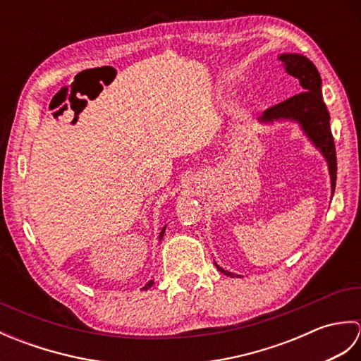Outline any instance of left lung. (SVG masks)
Masks as SVG:
<instances>
[{
	"label": "left lung",
	"instance_id": "1",
	"mask_svg": "<svg viewBox=\"0 0 361 361\" xmlns=\"http://www.w3.org/2000/svg\"><path fill=\"white\" fill-rule=\"evenodd\" d=\"M278 59L286 68L287 74L293 75L299 80V85L302 87V93L288 97L287 101L267 109L259 121L265 122V124L282 119L298 122L305 136L309 137L310 142L315 145L326 159L334 195L336 183V153L331 132V116H329L323 94H321V75L317 66L301 54H281ZM216 267L224 274L231 276V278L234 276V273L224 270L217 264Z\"/></svg>",
	"mask_w": 361,
	"mask_h": 361
}]
</instances>
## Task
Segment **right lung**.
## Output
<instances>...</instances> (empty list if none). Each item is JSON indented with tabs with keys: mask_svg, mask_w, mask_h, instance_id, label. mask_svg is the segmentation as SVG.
<instances>
[{
	"mask_svg": "<svg viewBox=\"0 0 361 361\" xmlns=\"http://www.w3.org/2000/svg\"><path fill=\"white\" fill-rule=\"evenodd\" d=\"M164 231H166V226H164L163 229H161V233H159V240H161V239H163V235H164ZM152 286H153V281H149V282H147V283H145V286L142 287V290H149V288H150Z\"/></svg>",
	"mask_w": 361,
	"mask_h": 361,
	"instance_id": "obj_1",
	"label": "right lung"
}]
</instances>
